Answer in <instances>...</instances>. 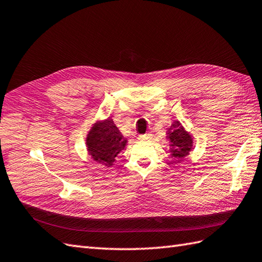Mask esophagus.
<instances>
[{
  "label": "esophagus",
  "instance_id": "esophagus-1",
  "mask_svg": "<svg viewBox=\"0 0 262 262\" xmlns=\"http://www.w3.org/2000/svg\"><path fill=\"white\" fill-rule=\"evenodd\" d=\"M150 138H153V134H150V133L144 134V135L139 136V139H144V141H147V139H150Z\"/></svg>",
  "mask_w": 262,
  "mask_h": 262
}]
</instances>
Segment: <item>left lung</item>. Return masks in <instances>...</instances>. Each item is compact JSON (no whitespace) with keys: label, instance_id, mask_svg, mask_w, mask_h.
<instances>
[{"label":"left lung","instance_id":"left-lung-1","mask_svg":"<svg viewBox=\"0 0 262 262\" xmlns=\"http://www.w3.org/2000/svg\"><path fill=\"white\" fill-rule=\"evenodd\" d=\"M167 137L171 142L172 156L175 159L182 160L190 153L192 148V137L190 134L184 130L179 121H175L171 128L168 129Z\"/></svg>","mask_w":262,"mask_h":262}]
</instances>
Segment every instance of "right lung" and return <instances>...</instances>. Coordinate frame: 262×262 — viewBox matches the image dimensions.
Here are the masks:
<instances>
[{"label":"right lung","mask_w":262,"mask_h":262,"mask_svg":"<svg viewBox=\"0 0 262 262\" xmlns=\"http://www.w3.org/2000/svg\"><path fill=\"white\" fill-rule=\"evenodd\" d=\"M125 145L126 139L111 118L93 127L87 138L89 154L95 161L107 166H112Z\"/></svg>","instance_id":"1"}]
</instances>
